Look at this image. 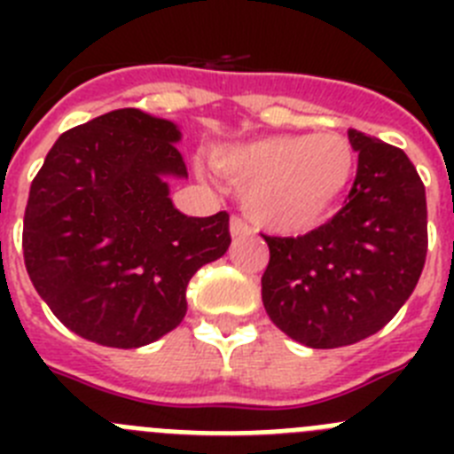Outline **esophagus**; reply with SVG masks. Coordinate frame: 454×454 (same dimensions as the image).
<instances>
[{"instance_id": "esophagus-1", "label": "esophagus", "mask_w": 454, "mask_h": 454, "mask_svg": "<svg viewBox=\"0 0 454 454\" xmlns=\"http://www.w3.org/2000/svg\"><path fill=\"white\" fill-rule=\"evenodd\" d=\"M230 234L231 236H243V234H250V227H247L246 220H240V218H231L230 220Z\"/></svg>"}]
</instances>
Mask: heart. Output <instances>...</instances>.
I'll return each instance as SVG.
<instances>
[{
	"label": "heart",
	"instance_id": "heart-1",
	"mask_svg": "<svg viewBox=\"0 0 454 454\" xmlns=\"http://www.w3.org/2000/svg\"><path fill=\"white\" fill-rule=\"evenodd\" d=\"M214 163L243 188L252 223L293 234L334 211L355 177L356 154L350 140L334 131L277 134L223 147Z\"/></svg>",
	"mask_w": 454,
	"mask_h": 454
}]
</instances>
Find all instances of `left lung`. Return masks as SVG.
Listing matches in <instances>:
<instances>
[{"label":"left lung","instance_id":"1","mask_svg":"<svg viewBox=\"0 0 454 454\" xmlns=\"http://www.w3.org/2000/svg\"><path fill=\"white\" fill-rule=\"evenodd\" d=\"M359 166L346 207L298 239L266 236V314L293 340L340 348L380 332L414 293L427 254V204L398 147L348 131Z\"/></svg>","mask_w":454,"mask_h":454}]
</instances>
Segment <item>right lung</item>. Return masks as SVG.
<instances>
[{"mask_svg":"<svg viewBox=\"0 0 454 454\" xmlns=\"http://www.w3.org/2000/svg\"><path fill=\"white\" fill-rule=\"evenodd\" d=\"M172 120L118 108L66 131L35 175L22 250L38 295L67 330L140 348L186 316L191 277L227 252L230 215L182 214L188 179Z\"/></svg>","mask_w":454,"mask_h":454,"instance_id":"obj_1","label":"right lung"}]
</instances>
